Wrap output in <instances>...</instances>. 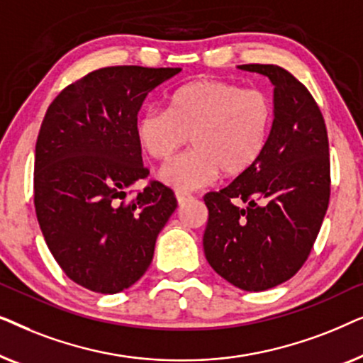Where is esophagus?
<instances>
[{
  "instance_id": "34e87169",
  "label": "esophagus",
  "mask_w": 363,
  "mask_h": 363,
  "mask_svg": "<svg viewBox=\"0 0 363 363\" xmlns=\"http://www.w3.org/2000/svg\"><path fill=\"white\" fill-rule=\"evenodd\" d=\"M177 201H178V205H185V203L188 201V200H191V195H188V193H182V191H177Z\"/></svg>"
}]
</instances>
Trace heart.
Listing matches in <instances>:
<instances>
[{
    "mask_svg": "<svg viewBox=\"0 0 363 363\" xmlns=\"http://www.w3.org/2000/svg\"><path fill=\"white\" fill-rule=\"evenodd\" d=\"M276 111L266 92L220 79L183 84L168 111L147 108L135 122V138L148 157L167 160L190 138L193 150L162 167L158 178L178 191L210 186L220 175L251 172L269 143Z\"/></svg>",
    "mask_w": 363,
    "mask_h": 363,
    "instance_id": "1",
    "label": "heart"
}]
</instances>
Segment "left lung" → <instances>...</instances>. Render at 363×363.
Instances as JSON below:
<instances>
[{
	"instance_id": "8db88e82",
	"label": "left lung",
	"mask_w": 363,
	"mask_h": 363,
	"mask_svg": "<svg viewBox=\"0 0 363 363\" xmlns=\"http://www.w3.org/2000/svg\"><path fill=\"white\" fill-rule=\"evenodd\" d=\"M274 86L276 118L259 163L205 195L206 261L223 279L259 292L291 279L319 235L330 196L329 138L302 82L274 64H245ZM235 199L247 202L245 208Z\"/></svg>"
}]
</instances>
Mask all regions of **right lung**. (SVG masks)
Wrapping results in <instances>:
<instances>
[{"label": "right lung", "instance_id": "right-lung-1", "mask_svg": "<svg viewBox=\"0 0 363 363\" xmlns=\"http://www.w3.org/2000/svg\"><path fill=\"white\" fill-rule=\"evenodd\" d=\"M178 67L113 66L67 86L49 106L36 142L34 206L46 245L69 279L117 294L150 266L158 233L177 210L170 188L147 178L135 122L153 89Z\"/></svg>", "mask_w": 363, "mask_h": 363}]
</instances>
